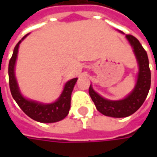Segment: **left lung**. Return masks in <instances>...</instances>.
Here are the masks:
<instances>
[{
  "label": "left lung",
  "mask_w": 157,
  "mask_h": 157,
  "mask_svg": "<svg viewBox=\"0 0 157 157\" xmlns=\"http://www.w3.org/2000/svg\"><path fill=\"white\" fill-rule=\"evenodd\" d=\"M126 37L133 47L139 64L138 78L134 90L123 100H109L99 95L91 86L89 87V94L96 105L97 110L105 116L123 118L133 114L142 106L150 88L151 72L149 70L147 52L134 36L127 35Z\"/></svg>",
  "instance_id": "8db88e82"
}]
</instances>
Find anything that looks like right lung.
Segmentation results:
<instances>
[{
	"instance_id": "right-lung-1",
	"label": "right lung",
	"mask_w": 157,
	"mask_h": 157,
	"mask_svg": "<svg viewBox=\"0 0 157 157\" xmlns=\"http://www.w3.org/2000/svg\"><path fill=\"white\" fill-rule=\"evenodd\" d=\"M28 35L24 36L21 40L18 42L14 49L13 55L9 60V88L15 102L18 104L22 111L27 114L29 117L33 119L36 121L43 122V123H52L57 122L63 120L67 116L69 113L70 107H71V95L72 93L73 87L75 86L78 78H72L69 81L66 82L64 85L63 92L60 97L57 99V101L51 103V104H42L39 102L29 100L25 99L18 87L17 82L15 76V65L18 48L21 42Z\"/></svg>"
}]
</instances>
